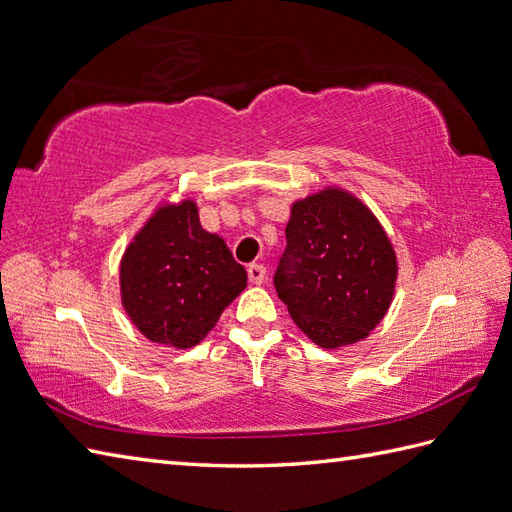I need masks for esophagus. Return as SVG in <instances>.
I'll return each instance as SVG.
<instances>
[{
	"label": "esophagus",
	"instance_id": "esophagus-1",
	"mask_svg": "<svg viewBox=\"0 0 512 512\" xmlns=\"http://www.w3.org/2000/svg\"><path fill=\"white\" fill-rule=\"evenodd\" d=\"M248 281L253 285H261L266 281V268L261 264H251L248 266Z\"/></svg>",
	"mask_w": 512,
	"mask_h": 512
}]
</instances>
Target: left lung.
<instances>
[{
	"label": "left lung",
	"instance_id": "left-lung-1",
	"mask_svg": "<svg viewBox=\"0 0 512 512\" xmlns=\"http://www.w3.org/2000/svg\"><path fill=\"white\" fill-rule=\"evenodd\" d=\"M285 242L275 288L314 344L347 347L382 323L395 296L397 255L358 196L329 185L294 200Z\"/></svg>",
	"mask_w": 512,
	"mask_h": 512
}]
</instances>
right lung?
Masks as SVG:
<instances>
[{
  "instance_id": "right-lung-1",
  "label": "right lung",
  "mask_w": 512,
  "mask_h": 512,
  "mask_svg": "<svg viewBox=\"0 0 512 512\" xmlns=\"http://www.w3.org/2000/svg\"><path fill=\"white\" fill-rule=\"evenodd\" d=\"M246 270L220 235L200 227L192 198L161 202L120 261V296L141 336L192 349L246 288Z\"/></svg>"
}]
</instances>
